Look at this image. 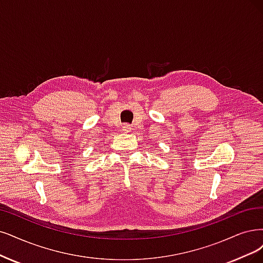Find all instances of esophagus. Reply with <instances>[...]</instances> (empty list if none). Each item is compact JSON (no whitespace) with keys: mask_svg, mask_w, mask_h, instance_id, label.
<instances>
[{"mask_svg":"<svg viewBox=\"0 0 263 263\" xmlns=\"http://www.w3.org/2000/svg\"><path fill=\"white\" fill-rule=\"evenodd\" d=\"M123 131H125V132H129L132 128H131V125L130 124H128V123H125V124H123Z\"/></svg>","mask_w":263,"mask_h":263,"instance_id":"obj_1","label":"esophagus"}]
</instances>
